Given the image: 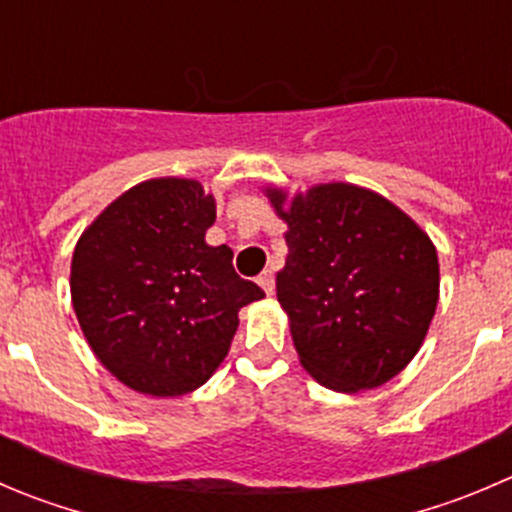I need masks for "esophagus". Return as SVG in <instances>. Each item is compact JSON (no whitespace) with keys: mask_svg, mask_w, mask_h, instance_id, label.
<instances>
[{"mask_svg":"<svg viewBox=\"0 0 512 512\" xmlns=\"http://www.w3.org/2000/svg\"><path fill=\"white\" fill-rule=\"evenodd\" d=\"M257 282H260V287L267 292V295H272V292H275V275H272V270L262 272V275L257 277Z\"/></svg>","mask_w":512,"mask_h":512,"instance_id":"esophagus-1","label":"esophagus"}]
</instances>
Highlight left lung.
<instances>
[{"label": "left lung", "instance_id": "obj_1", "mask_svg": "<svg viewBox=\"0 0 512 512\" xmlns=\"http://www.w3.org/2000/svg\"><path fill=\"white\" fill-rule=\"evenodd\" d=\"M287 225L277 302L300 365L335 393L393 380L418 355L440 297L438 250L388 197L327 182L287 197L265 187Z\"/></svg>", "mask_w": 512, "mask_h": 512}]
</instances>
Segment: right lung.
Here are the masks:
<instances>
[{
	"mask_svg": "<svg viewBox=\"0 0 512 512\" xmlns=\"http://www.w3.org/2000/svg\"><path fill=\"white\" fill-rule=\"evenodd\" d=\"M215 197L197 180L157 177L109 202L72 255V305L97 360L122 385L180 398L227 357L240 307L265 292L242 280L227 245L205 242Z\"/></svg>",
	"mask_w": 512,
	"mask_h": 512,
	"instance_id": "1",
	"label": "right lung"
}]
</instances>
